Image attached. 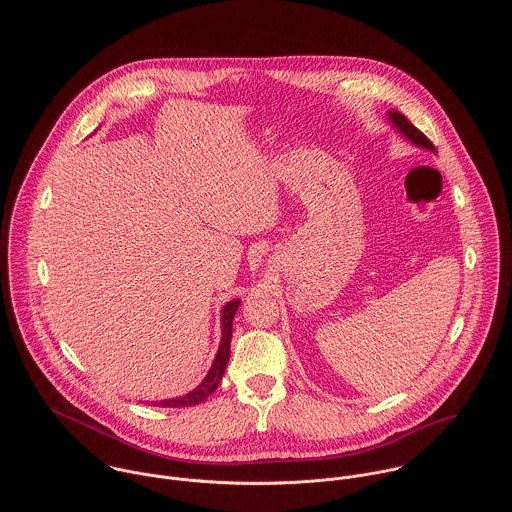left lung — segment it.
<instances>
[{
  "label": "left lung",
  "mask_w": 512,
  "mask_h": 512,
  "mask_svg": "<svg viewBox=\"0 0 512 512\" xmlns=\"http://www.w3.org/2000/svg\"><path fill=\"white\" fill-rule=\"evenodd\" d=\"M386 116H388V122L392 124V128H394L400 136H404L412 146L420 147V149H428V151H434V153H436L434 144H432L414 124H410V120H408L402 112L388 110Z\"/></svg>",
  "instance_id": "obj_1"
}]
</instances>
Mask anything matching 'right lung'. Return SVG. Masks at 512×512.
Instances as JSON below:
<instances>
[{
    "label": "right lung",
    "instance_id": "add662e5",
    "mask_svg": "<svg viewBox=\"0 0 512 512\" xmlns=\"http://www.w3.org/2000/svg\"><path fill=\"white\" fill-rule=\"evenodd\" d=\"M240 305V299H232L228 303L222 305L220 311V345L217 351V357L213 361V365L209 368L207 376L203 378V382L199 386H195L191 392L177 396V398H167V400H159V402H151L153 406H161V408H185V406H195L205 402L220 384L222 374L228 365L230 359V339H232V321H234V313Z\"/></svg>",
    "mask_w": 512,
    "mask_h": 512
}]
</instances>
